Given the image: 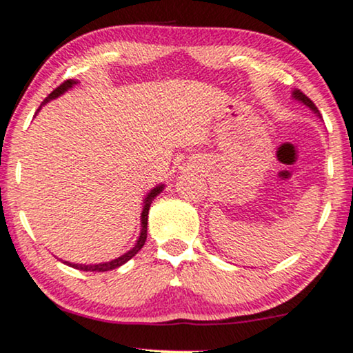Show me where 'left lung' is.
Here are the masks:
<instances>
[{
  "instance_id": "left-lung-1",
  "label": "left lung",
  "mask_w": 353,
  "mask_h": 353,
  "mask_svg": "<svg viewBox=\"0 0 353 353\" xmlns=\"http://www.w3.org/2000/svg\"><path fill=\"white\" fill-rule=\"evenodd\" d=\"M293 97H295L296 101H300V102H303V104H305L306 107H310L311 110H313V112L316 114V115H319V110H318V107L314 105V102L310 99V97H307L306 94H303V92L300 91V89H295V91H293V94H292Z\"/></svg>"
}]
</instances>
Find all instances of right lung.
Here are the masks:
<instances>
[{
  "instance_id": "add662e5",
  "label": "right lung",
  "mask_w": 353,
  "mask_h": 353,
  "mask_svg": "<svg viewBox=\"0 0 353 353\" xmlns=\"http://www.w3.org/2000/svg\"><path fill=\"white\" fill-rule=\"evenodd\" d=\"M78 81H74V79H66L65 83H61L60 86H58L57 89H53V91L50 92V94H48V97H46V101L42 102V104H40V107H42L43 104H47L48 101H52V99H57L58 96H61L63 94L65 91H68L70 88H73L74 84H77ZM40 107L37 109V112L40 110ZM163 189H164V184H161V185H156L153 190H150V194L146 195V199H145V202H143V210H141V231H140V238L137 239V243H135V246H133L130 251L128 252H125L123 256H120V257H117V259H114V261H109V262H102V264H92V265H86V264H71V262H63V264H68L70 267H74V269H78V270H84V272H107V270H114V269H117V267H120V265H123L125 262H128L130 261V259L135 256V254L140 251L141 248L145 246V241H146V230H148V212H150V207H151V203H153V200H154V197L156 195H159L163 192Z\"/></svg>"
}]
</instances>
